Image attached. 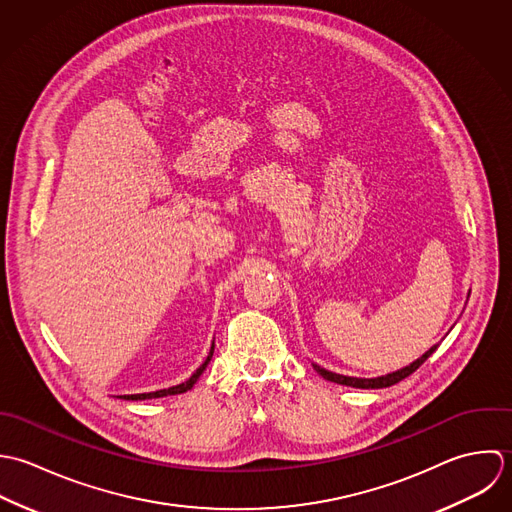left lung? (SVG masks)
<instances>
[{"label":"left lung","mask_w":512,"mask_h":512,"mask_svg":"<svg viewBox=\"0 0 512 512\" xmlns=\"http://www.w3.org/2000/svg\"><path fill=\"white\" fill-rule=\"evenodd\" d=\"M439 344L431 346L425 354H421L417 360H413L406 368H400L396 372H390L386 376H378V378H354V376H342V374H336V372H330L318 364L312 362V368L328 382H334V384H340V386H350V388H362V390H378V388H388V386H394L398 382H402L404 378H408L409 374H413L435 350H437Z\"/></svg>","instance_id":"8db88e82"}]
</instances>
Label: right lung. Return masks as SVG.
I'll return each mask as SVG.
<instances>
[{
	"instance_id": "obj_1",
	"label": "right lung",
	"mask_w": 512,
	"mask_h": 512,
	"mask_svg": "<svg viewBox=\"0 0 512 512\" xmlns=\"http://www.w3.org/2000/svg\"><path fill=\"white\" fill-rule=\"evenodd\" d=\"M213 348H215V344L211 342V348H209V354H207V358H205L204 364L186 380V382H182V384H178V386H172V388H168V390H158V392H148V394H130V396H120L122 400H152V398H164V396H176V394H184V392H188V390H192L194 388V384L198 382V378L204 374L205 368H207V364H209V360H211V356H213Z\"/></svg>"
}]
</instances>
